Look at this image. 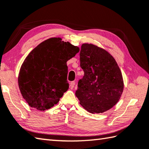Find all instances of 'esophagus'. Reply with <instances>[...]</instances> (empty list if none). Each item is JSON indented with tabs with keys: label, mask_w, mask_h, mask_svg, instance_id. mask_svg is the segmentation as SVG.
Listing matches in <instances>:
<instances>
[{
	"label": "esophagus",
	"mask_w": 149,
	"mask_h": 149,
	"mask_svg": "<svg viewBox=\"0 0 149 149\" xmlns=\"http://www.w3.org/2000/svg\"><path fill=\"white\" fill-rule=\"evenodd\" d=\"M75 81H72V82L70 83V86L71 88H74V86H75Z\"/></svg>",
	"instance_id": "esophagus-1"
}]
</instances>
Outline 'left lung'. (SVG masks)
I'll list each match as a JSON object with an SVG mask.
<instances>
[{
	"label": "left lung",
	"mask_w": 149,
	"mask_h": 149,
	"mask_svg": "<svg viewBox=\"0 0 149 149\" xmlns=\"http://www.w3.org/2000/svg\"><path fill=\"white\" fill-rule=\"evenodd\" d=\"M80 66L84 75L79 80L75 95L79 104L92 113H100L116 105L123 92L121 70L112 55L93 44L84 43Z\"/></svg>",
	"instance_id": "obj_1"
}]
</instances>
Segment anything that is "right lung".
Here are the masks:
<instances>
[{
  "instance_id": "obj_1",
  "label": "right lung",
  "mask_w": 149,
  "mask_h": 149,
  "mask_svg": "<svg viewBox=\"0 0 149 149\" xmlns=\"http://www.w3.org/2000/svg\"><path fill=\"white\" fill-rule=\"evenodd\" d=\"M79 48L60 37L40 43L26 57L20 67L18 84L28 105L44 111L58 103L69 88L66 62Z\"/></svg>"
}]
</instances>
